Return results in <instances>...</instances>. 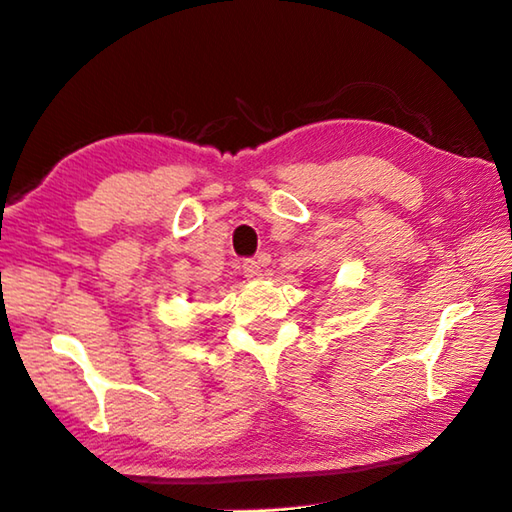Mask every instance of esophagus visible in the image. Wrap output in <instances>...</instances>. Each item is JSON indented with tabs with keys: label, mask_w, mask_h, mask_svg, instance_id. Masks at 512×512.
I'll return each mask as SVG.
<instances>
[{
	"label": "esophagus",
	"mask_w": 512,
	"mask_h": 512,
	"mask_svg": "<svg viewBox=\"0 0 512 512\" xmlns=\"http://www.w3.org/2000/svg\"><path fill=\"white\" fill-rule=\"evenodd\" d=\"M270 264V255H259L257 259H244L242 272L246 279H261L264 275V266Z\"/></svg>",
	"instance_id": "34e87169"
}]
</instances>
